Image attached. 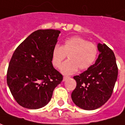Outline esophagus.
<instances>
[{
  "instance_id": "34e87169",
  "label": "esophagus",
  "mask_w": 125,
  "mask_h": 125,
  "mask_svg": "<svg viewBox=\"0 0 125 125\" xmlns=\"http://www.w3.org/2000/svg\"><path fill=\"white\" fill-rule=\"evenodd\" d=\"M69 76H64V77H63V81H66V79H69Z\"/></svg>"
}]
</instances>
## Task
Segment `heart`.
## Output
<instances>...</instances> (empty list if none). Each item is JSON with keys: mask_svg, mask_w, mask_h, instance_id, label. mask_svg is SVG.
<instances>
[{"mask_svg": "<svg viewBox=\"0 0 125 125\" xmlns=\"http://www.w3.org/2000/svg\"><path fill=\"white\" fill-rule=\"evenodd\" d=\"M97 47L81 36H72L64 41L61 46L56 45L52 49L51 61L55 68H59L68 56L69 61L64 62L61 71L65 74H71L78 70L89 69L97 56Z\"/></svg>", "mask_w": 125, "mask_h": 125, "instance_id": "heart-1", "label": "heart"}]
</instances>
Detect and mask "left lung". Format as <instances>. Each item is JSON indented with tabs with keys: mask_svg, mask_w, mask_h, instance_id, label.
<instances>
[{
	"mask_svg": "<svg viewBox=\"0 0 125 125\" xmlns=\"http://www.w3.org/2000/svg\"><path fill=\"white\" fill-rule=\"evenodd\" d=\"M97 48L99 54L95 63L73 77L76 86L71 94L72 100L87 111L98 109L110 99L118 76L113 51L105 44L99 43Z\"/></svg>",
	"mask_w": 125,
	"mask_h": 125,
	"instance_id": "1",
	"label": "left lung"
}]
</instances>
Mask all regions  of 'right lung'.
Here are the masks:
<instances>
[{"mask_svg":"<svg viewBox=\"0 0 125 125\" xmlns=\"http://www.w3.org/2000/svg\"><path fill=\"white\" fill-rule=\"evenodd\" d=\"M60 31L38 30L31 34L12 54L7 71V84L15 101L24 108L43 107L52 96L62 75L52 66V49Z\"/></svg>","mask_w":125,"mask_h":125,"instance_id":"right-lung-1","label":"right lung"}]
</instances>
